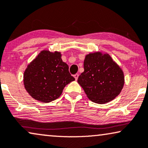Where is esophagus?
Masks as SVG:
<instances>
[{
	"label": "esophagus",
	"mask_w": 148,
	"mask_h": 148,
	"mask_svg": "<svg viewBox=\"0 0 148 148\" xmlns=\"http://www.w3.org/2000/svg\"><path fill=\"white\" fill-rule=\"evenodd\" d=\"M74 78H75V80H76L78 79V74H74Z\"/></svg>",
	"instance_id": "34e87169"
}]
</instances>
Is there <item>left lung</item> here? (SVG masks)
Wrapping results in <instances>:
<instances>
[{"label":"left lung","instance_id":"left-lung-1","mask_svg":"<svg viewBox=\"0 0 148 148\" xmlns=\"http://www.w3.org/2000/svg\"><path fill=\"white\" fill-rule=\"evenodd\" d=\"M78 83L89 100L98 104L113 100L124 85V72L108 54L89 53L84 60V72Z\"/></svg>","mask_w":148,"mask_h":148}]
</instances>
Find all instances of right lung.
Here are the masks:
<instances>
[{
  "mask_svg": "<svg viewBox=\"0 0 148 148\" xmlns=\"http://www.w3.org/2000/svg\"><path fill=\"white\" fill-rule=\"evenodd\" d=\"M74 80L57 51H41L24 73L26 90L32 98L45 103L57 99L65 86Z\"/></svg>",
  "mask_w": 148,
  "mask_h": 148,
  "instance_id": "1",
  "label": "right lung"
}]
</instances>
